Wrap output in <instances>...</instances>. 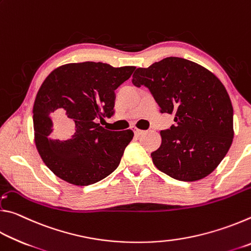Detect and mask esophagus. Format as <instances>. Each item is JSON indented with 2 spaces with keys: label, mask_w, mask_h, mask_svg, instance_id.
I'll list each match as a JSON object with an SVG mask.
<instances>
[{
  "label": "esophagus",
  "mask_w": 251,
  "mask_h": 251,
  "mask_svg": "<svg viewBox=\"0 0 251 251\" xmlns=\"http://www.w3.org/2000/svg\"><path fill=\"white\" fill-rule=\"evenodd\" d=\"M133 130H134L135 136H141L144 133V130H141V129H138V128H134Z\"/></svg>",
  "instance_id": "obj_1"
}]
</instances>
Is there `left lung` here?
<instances>
[{
	"mask_svg": "<svg viewBox=\"0 0 251 251\" xmlns=\"http://www.w3.org/2000/svg\"><path fill=\"white\" fill-rule=\"evenodd\" d=\"M131 82L150 90L160 113L175 116L171 128L160 130V147L151 152L155 166L182 181L214 172L233 138V109L223 83L205 67L181 57L139 67Z\"/></svg>",
	"mask_w": 251,
	"mask_h": 251,
	"instance_id": "8db88e82",
	"label": "left lung"
}]
</instances>
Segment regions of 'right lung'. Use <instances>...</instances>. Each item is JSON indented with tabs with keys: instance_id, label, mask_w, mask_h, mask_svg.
I'll return each mask as SVG.
<instances>
[{
	"instance_id": "1",
	"label": "right lung",
	"mask_w": 251,
	"mask_h": 251,
	"mask_svg": "<svg viewBox=\"0 0 251 251\" xmlns=\"http://www.w3.org/2000/svg\"><path fill=\"white\" fill-rule=\"evenodd\" d=\"M135 69L72 63L57 67L41 85L33 106L35 144L46 166L61 179L88 186L118 167L134 133L107 130L97 121L115 113V90ZM63 120L70 126L61 125Z\"/></svg>"
}]
</instances>
